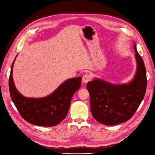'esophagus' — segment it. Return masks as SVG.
<instances>
[{
	"mask_svg": "<svg viewBox=\"0 0 155 155\" xmlns=\"http://www.w3.org/2000/svg\"><path fill=\"white\" fill-rule=\"evenodd\" d=\"M91 80V76L90 74H87L85 75H84L82 78V81L84 83H87L89 81Z\"/></svg>",
	"mask_w": 155,
	"mask_h": 155,
	"instance_id": "obj_1",
	"label": "esophagus"
}]
</instances>
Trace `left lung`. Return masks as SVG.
<instances>
[{"mask_svg":"<svg viewBox=\"0 0 155 155\" xmlns=\"http://www.w3.org/2000/svg\"><path fill=\"white\" fill-rule=\"evenodd\" d=\"M137 70L133 79L125 84H113L95 78L87 85L94 118L105 125L128 121L143 100L147 88L146 70L134 43Z\"/></svg>","mask_w":155,"mask_h":155,"instance_id":"obj_1","label":"left lung"}]
</instances>
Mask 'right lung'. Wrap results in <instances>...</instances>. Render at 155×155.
Instances as JSON below:
<instances>
[{
    "label": "right lung",
    "mask_w": 155,
    "mask_h": 155,
    "mask_svg": "<svg viewBox=\"0 0 155 155\" xmlns=\"http://www.w3.org/2000/svg\"><path fill=\"white\" fill-rule=\"evenodd\" d=\"M15 60L11 68L9 88L12 101L22 118L31 124L43 127L61 122L68 114L73 95L81 87V77L67 79L46 97H27L18 91L14 84L12 74Z\"/></svg>",
    "instance_id": "obj_1"
}]
</instances>
